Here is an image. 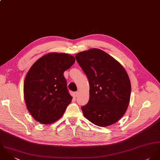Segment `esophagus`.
Returning a JSON list of instances; mask_svg holds the SVG:
<instances>
[{"mask_svg":"<svg viewBox=\"0 0 160 160\" xmlns=\"http://www.w3.org/2000/svg\"><path fill=\"white\" fill-rule=\"evenodd\" d=\"M78 95V92H74V96H75V97H77Z\"/></svg>","mask_w":160,"mask_h":160,"instance_id":"esophagus-1","label":"esophagus"}]
</instances>
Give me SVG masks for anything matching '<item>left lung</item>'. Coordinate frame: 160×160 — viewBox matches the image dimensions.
<instances>
[{
  "mask_svg": "<svg viewBox=\"0 0 160 160\" xmlns=\"http://www.w3.org/2000/svg\"><path fill=\"white\" fill-rule=\"evenodd\" d=\"M90 85L89 101L83 116L99 127L118 121L128 109L131 84L123 66L102 50L93 48L76 54Z\"/></svg>",
  "mask_w": 160,
  "mask_h": 160,
  "instance_id": "obj_1",
  "label": "left lung"
}]
</instances>
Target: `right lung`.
<instances>
[{"label":"right lung","mask_w":160,"mask_h":160,"mask_svg":"<svg viewBox=\"0 0 160 160\" xmlns=\"http://www.w3.org/2000/svg\"><path fill=\"white\" fill-rule=\"evenodd\" d=\"M75 61L68 54L50 52L36 61L26 75L24 99L32 118L42 124H50L59 119L71 102L65 70Z\"/></svg>","instance_id":"right-lung-1"}]
</instances>
